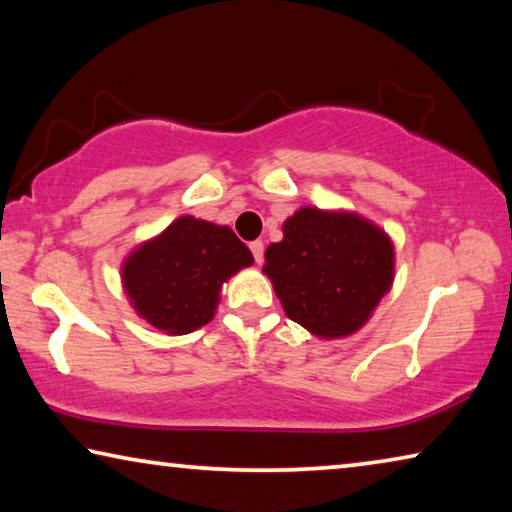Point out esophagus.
<instances>
[{
  "mask_svg": "<svg viewBox=\"0 0 512 512\" xmlns=\"http://www.w3.org/2000/svg\"><path fill=\"white\" fill-rule=\"evenodd\" d=\"M250 253H253L257 264H262V259H264V244H262V241H253V244H250Z\"/></svg>",
  "mask_w": 512,
  "mask_h": 512,
  "instance_id": "1",
  "label": "esophagus"
}]
</instances>
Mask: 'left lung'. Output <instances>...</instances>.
<instances>
[{
	"mask_svg": "<svg viewBox=\"0 0 512 512\" xmlns=\"http://www.w3.org/2000/svg\"><path fill=\"white\" fill-rule=\"evenodd\" d=\"M266 248L264 273L293 323L320 339H341L366 325L393 284L388 235L354 212L300 207Z\"/></svg>",
	"mask_w": 512,
	"mask_h": 512,
	"instance_id": "8db88e82",
	"label": "left lung"
}]
</instances>
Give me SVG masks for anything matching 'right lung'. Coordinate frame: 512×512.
I'll list each match as a JSON object with an SVG mask.
<instances>
[{
    "instance_id": "1",
    "label": "right lung",
    "mask_w": 512,
    "mask_h": 512,
    "mask_svg": "<svg viewBox=\"0 0 512 512\" xmlns=\"http://www.w3.org/2000/svg\"><path fill=\"white\" fill-rule=\"evenodd\" d=\"M253 262L228 225L180 216L126 257L121 280L146 323L180 336L210 323L221 284Z\"/></svg>"
}]
</instances>
